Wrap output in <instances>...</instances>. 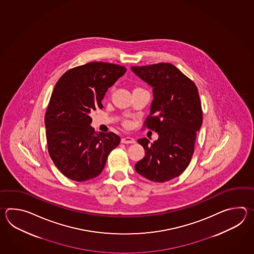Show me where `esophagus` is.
Instances as JSON below:
<instances>
[{"instance_id": "34e87169", "label": "esophagus", "mask_w": 254, "mask_h": 254, "mask_svg": "<svg viewBox=\"0 0 254 254\" xmlns=\"http://www.w3.org/2000/svg\"><path fill=\"white\" fill-rule=\"evenodd\" d=\"M122 142L123 143H134L135 140L132 137H129V136H125L123 139H122Z\"/></svg>"}]
</instances>
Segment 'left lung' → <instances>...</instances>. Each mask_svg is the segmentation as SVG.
<instances>
[{"instance_id":"8db88e82","label":"left lung","mask_w":254,"mask_h":254,"mask_svg":"<svg viewBox=\"0 0 254 254\" xmlns=\"http://www.w3.org/2000/svg\"><path fill=\"white\" fill-rule=\"evenodd\" d=\"M130 70L152 88L151 113L144 125L159 135L153 142L138 140L145 156L135 164V171L150 181L164 183L184 173L193 154L196 133L202 124L198 89L167 63L132 66Z\"/></svg>"}]
</instances>
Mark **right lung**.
Wrapping results in <instances>:
<instances>
[{
  "label": "right lung",
  "mask_w": 254,
  "mask_h": 254,
  "mask_svg": "<svg viewBox=\"0 0 254 254\" xmlns=\"http://www.w3.org/2000/svg\"><path fill=\"white\" fill-rule=\"evenodd\" d=\"M121 65L90 63L67 70L60 78L45 114L48 151L67 178L84 182L103 172L110 152L121 138L96 132L90 114L103 108L108 88L126 72Z\"/></svg>",
  "instance_id": "obj_1"
}]
</instances>
